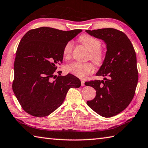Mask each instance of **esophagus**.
I'll return each instance as SVG.
<instances>
[{
  "label": "esophagus",
  "mask_w": 148,
  "mask_h": 148,
  "mask_svg": "<svg viewBox=\"0 0 148 148\" xmlns=\"http://www.w3.org/2000/svg\"><path fill=\"white\" fill-rule=\"evenodd\" d=\"M81 82H82V86H84L85 85V81H84V80L82 79Z\"/></svg>",
  "instance_id": "1"
}]
</instances>
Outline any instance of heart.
Wrapping results in <instances>:
<instances>
[{
  "mask_svg": "<svg viewBox=\"0 0 148 148\" xmlns=\"http://www.w3.org/2000/svg\"><path fill=\"white\" fill-rule=\"evenodd\" d=\"M79 41L90 51L89 57L96 65H100L103 61V53L100 49L101 43L100 40L87 34L83 35L79 37ZM73 48L72 42H68L64 47L63 54L65 59H69L71 56ZM67 73L73 74L80 78H84L88 74L95 71V66L91 63L72 62L65 66Z\"/></svg>",
  "mask_w": 148,
  "mask_h": 148,
  "instance_id": "b5f03b06",
  "label": "heart"
}]
</instances>
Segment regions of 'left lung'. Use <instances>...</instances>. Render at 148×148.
<instances>
[{
  "label": "left lung",
  "instance_id": "obj_1",
  "mask_svg": "<svg viewBox=\"0 0 148 148\" xmlns=\"http://www.w3.org/2000/svg\"><path fill=\"white\" fill-rule=\"evenodd\" d=\"M106 42L107 52L96 76H107L104 80L85 83L96 90V97L87 104L101 116L109 118L123 111L133 100L138 83L135 49L123 32L114 28L85 31Z\"/></svg>",
  "mask_w": 148,
  "mask_h": 148
}]
</instances>
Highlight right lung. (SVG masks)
Instances as JSON below:
<instances>
[{
    "instance_id": "add662e5",
    "label": "right lung",
    "mask_w": 148,
    "mask_h": 148,
    "mask_svg": "<svg viewBox=\"0 0 148 148\" xmlns=\"http://www.w3.org/2000/svg\"><path fill=\"white\" fill-rule=\"evenodd\" d=\"M82 29L63 31L41 27L29 30L18 44L12 88L24 111L44 117L61 106L70 88L81 82L74 75H54L63 62L64 47Z\"/></svg>"
}]
</instances>
